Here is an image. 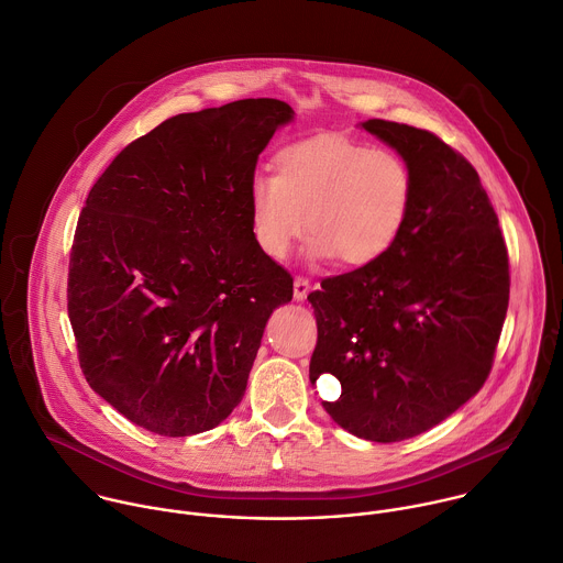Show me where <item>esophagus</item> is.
<instances>
[{"mask_svg": "<svg viewBox=\"0 0 563 563\" xmlns=\"http://www.w3.org/2000/svg\"><path fill=\"white\" fill-rule=\"evenodd\" d=\"M292 292H295L297 301H303L310 292V282L306 277H295V290Z\"/></svg>", "mask_w": 563, "mask_h": 563, "instance_id": "obj_1", "label": "esophagus"}]
</instances>
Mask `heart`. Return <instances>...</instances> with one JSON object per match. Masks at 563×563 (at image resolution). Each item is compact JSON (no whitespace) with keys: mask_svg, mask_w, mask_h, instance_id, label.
<instances>
[{"mask_svg":"<svg viewBox=\"0 0 563 563\" xmlns=\"http://www.w3.org/2000/svg\"><path fill=\"white\" fill-rule=\"evenodd\" d=\"M273 170L249 192L251 231L271 260H284L308 229V260L360 268L382 260L406 227L412 170L390 148L319 135L282 148Z\"/></svg>","mask_w":563,"mask_h":563,"instance_id":"obj_1","label":"heart"}]
</instances>
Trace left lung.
Masks as SVG:
<instances>
[{
    "instance_id": "1",
    "label": "left lung",
    "mask_w": 563,
    "mask_h": 563,
    "mask_svg": "<svg viewBox=\"0 0 563 563\" xmlns=\"http://www.w3.org/2000/svg\"><path fill=\"white\" fill-rule=\"evenodd\" d=\"M412 170V203L390 251L308 295L317 317L310 382L355 437L393 443L451 417L490 375L510 273L497 212L473 164L437 135L386 120L362 124Z\"/></svg>"
}]
</instances>
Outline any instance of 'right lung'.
<instances>
[{"label":"right lung","mask_w":563,"mask_h":563,"mask_svg":"<svg viewBox=\"0 0 563 563\" xmlns=\"http://www.w3.org/2000/svg\"><path fill=\"white\" fill-rule=\"evenodd\" d=\"M292 120L279 99L181 112L129 144L81 208L68 317L90 388L164 437L210 430L242 401L292 277L251 231L260 153Z\"/></svg>","instance_id":"add662e5"}]
</instances>
